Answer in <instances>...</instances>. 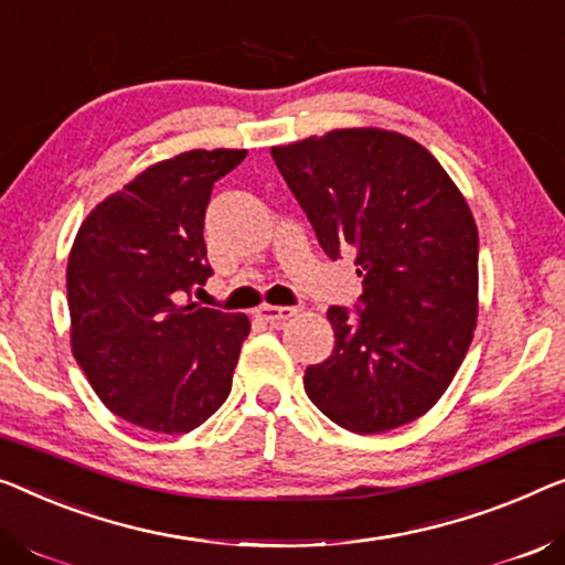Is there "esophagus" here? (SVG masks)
I'll return each instance as SVG.
<instances>
[{
	"label": "esophagus",
	"instance_id": "34e87169",
	"mask_svg": "<svg viewBox=\"0 0 565 565\" xmlns=\"http://www.w3.org/2000/svg\"><path fill=\"white\" fill-rule=\"evenodd\" d=\"M299 311H301L299 307H260L256 315H258V319H264V322H268V324H281V322H286V319L297 317Z\"/></svg>",
	"mask_w": 565,
	"mask_h": 565
}]
</instances>
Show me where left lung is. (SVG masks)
Here are the masks:
<instances>
[{"mask_svg": "<svg viewBox=\"0 0 565 565\" xmlns=\"http://www.w3.org/2000/svg\"><path fill=\"white\" fill-rule=\"evenodd\" d=\"M271 157L332 260L355 254V311L330 307L334 350L309 365V401L337 426L381 434L424 416L477 324L479 235L457 184L414 139L337 129Z\"/></svg>", "mask_w": 565, "mask_h": 565, "instance_id": "left-lung-1", "label": "left lung"}]
</instances>
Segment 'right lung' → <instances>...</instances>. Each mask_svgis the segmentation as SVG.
Instances as JSON below:
<instances>
[{"label": "right lung", "instance_id": "add662e5", "mask_svg": "<svg viewBox=\"0 0 565 565\" xmlns=\"http://www.w3.org/2000/svg\"><path fill=\"white\" fill-rule=\"evenodd\" d=\"M243 149H192L151 164L96 205L67 258L73 355L108 411L188 434L231 393L246 315L192 301L213 276L202 238L213 184Z\"/></svg>", "mask_w": 565, "mask_h": 565}]
</instances>
